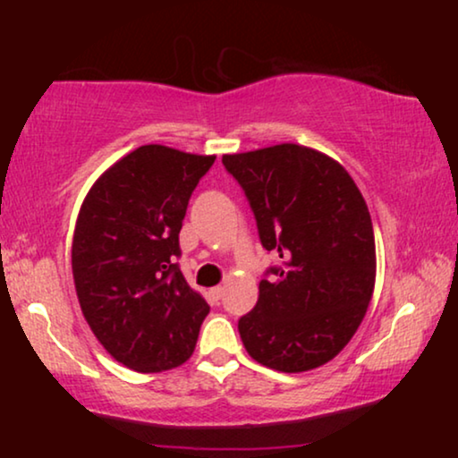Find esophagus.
Here are the masks:
<instances>
[{
  "instance_id": "1",
  "label": "esophagus",
  "mask_w": 458,
  "mask_h": 458,
  "mask_svg": "<svg viewBox=\"0 0 458 458\" xmlns=\"http://www.w3.org/2000/svg\"><path fill=\"white\" fill-rule=\"evenodd\" d=\"M208 293H211L213 299H217V301H219V299H222V297L225 295V288H224V286H215V288H211V291H208Z\"/></svg>"
}]
</instances>
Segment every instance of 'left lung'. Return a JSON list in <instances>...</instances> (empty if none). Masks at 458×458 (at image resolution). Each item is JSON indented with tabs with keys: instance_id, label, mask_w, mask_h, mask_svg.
Here are the masks:
<instances>
[{
	"instance_id": "left-lung-1",
	"label": "left lung",
	"mask_w": 458,
	"mask_h": 458,
	"mask_svg": "<svg viewBox=\"0 0 458 458\" xmlns=\"http://www.w3.org/2000/svg\"><path fill=\"white\" fill-rule=\"evenodd\" d=\"M222 161L245 189L262 247L282 259L239 320L245 351L280 372L327 364L355 335L375 293L364 196L338 161L308 146L276 144Z\"/></svg>"
}]
</instances>
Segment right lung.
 I'll list each match as a JSON object with an SVG mask.
<instances>
[{"label": "right lung", "mask_w": 458, "mask_h": 458, "mask_svg": "<svg viewBox=\"0 0 458 458\" xmlns=\"http://www.w3.org/2000/svg\"><path fill=\"white\" fill-rule=\"evenodd\" d=\"M213 161L140 146L94 181L79 208L71 250L79 306L103 349L131 370H172L196 349L211 308L174 256L189 198Z\"/></svg>", "instance_id": "obj_1"}]
</instances>
